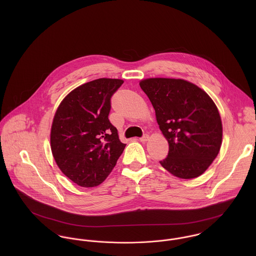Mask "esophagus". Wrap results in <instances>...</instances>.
Segmentation results:
<instances>
[{
	"mask_svg": "<svg viewBox=\"0 0 256 256\" xmlns=\"http://www.w3.org/2000/svg\"><path fill=\"white\" fill-rule=\"evenodd\" d=\"M139 140H140V142H143V143H144V142H146V141L148 140V135H146V134L143 135Z\"/></svg>",
	"mask_w": 256,
	"mask_h": 256,
	"instance_id": "1",
	"label": "esophagus"
}]
</instances>
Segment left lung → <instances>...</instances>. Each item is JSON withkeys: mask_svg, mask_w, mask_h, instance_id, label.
<instances>
[{"mask_svg": "<svg viewBox=\"0 0 256 256\" xmlns=\"http://www.w3.org/2000/svg\"><path fill=\"white\" fill-rule=\"evenodd\" d=\"M140 86L168 142V156L160 164L180 178L201 176L222 145V121L214 102L203 90L180 78H146Z\"/></svg>", "mask_w": 256, "mask_h": 256, "instance_id": "8db88e82", "label": "left lung"}]
</instances>
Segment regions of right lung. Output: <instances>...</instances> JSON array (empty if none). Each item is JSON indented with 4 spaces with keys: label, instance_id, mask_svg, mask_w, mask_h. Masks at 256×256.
Instances as JSON below:
<instances>
[{
    "label": "right lung",
    "instance_id": "obj_1",
    "mask_svg": "<svg viewBox=\"0 0 256 256\" xmlns=\"http://www.w3.org/2000/svg\"><path fill=\"white\" fill-rule=\"evenodd\" d=\"M122 84L104 78L84 84L55 113L50 136L53 156L61 172L80 186L102 182L126 146L108 119L111 98Z\"/></svg>",
    "mask_w": 256,
    "mask_h": 256
}]
</instances>
